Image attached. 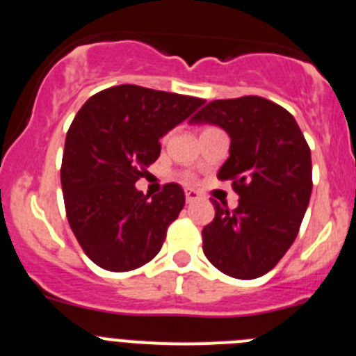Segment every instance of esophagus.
<instances>
[{
  "label": "esophagus",
  "mask_w": 356,
  "mask_h": 356,
  "mask_svg": "<svg viewBox=\"0 0 356 356\" xmlns=\"http://www.w3.org/2000/svg\"><path fill=\"white\" fill-rule=\"evenodd\" d=\"M196 200H200V194H197L196 191H193V188H187V191H185V201H187V203H194Z\"/></svg>",
  "instance_id": "esophagus-1"
}]
</instances>
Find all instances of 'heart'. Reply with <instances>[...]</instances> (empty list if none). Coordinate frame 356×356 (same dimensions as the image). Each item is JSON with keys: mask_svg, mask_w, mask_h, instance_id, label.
Masks as SVG:
<instances>
[{"mask_svg": "<svg viewBox=\"0 0 356 356\" xmlns=\"http://www.w3.org/2000/svg\"><path fill=\"white\" fill-rule=\"evenodd\" d=\"M209 128H212V127H207V128H203V130H209ZM181 178H184L185 181H193V176H191V175H184Z\"/></svg>", "mask_w": 356, "mask_h": 356, "instance_id": "b5f03b06", "label": "heart"}]
</instances>
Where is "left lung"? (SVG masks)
<instances>
[{
    "mask_svg": "<svg viewBox=\"0 0 356 356\" xmlns=\"http://www.w3.org/2000/svg\"><path fill=\"white\" fill-rule=\"evenodd\" d=\"M191 122L229 135L217 178L238 194L234 210L213 201L216 216L201 232L203 253L225 275L259 278L298 237L312 194L310 147L291 112L260 96L210 102Z\"/></svg>",
    "mask_w": 356,
    "mask_h": 356,
    "instance_id": "left-lung-1",
    "label": "left lung"
}]
</instances>
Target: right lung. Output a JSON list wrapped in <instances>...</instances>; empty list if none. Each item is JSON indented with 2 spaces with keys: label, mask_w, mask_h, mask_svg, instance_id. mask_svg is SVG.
Wrapping results in <instances>:
<instances>
[{
  "label": "right lung",
  "mask_w": 356,
  "mask_h": 356,
  "mask_svg": "<svg viewBox=\"0 0 356 356\" xmlns=\"http://www.w3.org/2000/svg\"><path fill=\"white\" fill-rule=\"evenodd\" d=\"M205 99L115 85L90 96L65 137L60 181L65 216L81 250L106 271L124 273L156 257L185 205L184 188H135L160 155L159 139Z\"/></svg>",
  "instance_id": "1"
}]
</instances>
